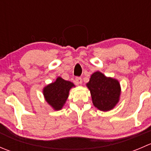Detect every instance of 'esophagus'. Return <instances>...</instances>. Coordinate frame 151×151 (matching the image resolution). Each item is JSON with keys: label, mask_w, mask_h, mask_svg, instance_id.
<instances>
[{"label": "esophagus", "mask_w": 151, "mask_h": 151, "mask_svg": "<svg viewBox=\"0 0 151 151\" xmlns=\"http://www.w3.org/2000/svg\"><path fill=\"white\" fill-rule=\"evenodd\" d=\"M75 81H76V83H77V85H81L82 84V78H81V77H77L75 78Z\"/></svg>", "instance_id": "esophagus-1"}]
</instances>
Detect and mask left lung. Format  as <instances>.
I'll list each match as a JSON object with an SVG mask.
<instances>
[{
  "label": "left lung",
  "instance_id": "1",
  "mask_svg": "<svg viewBox=\"0 0 151 151\" xmlns=\"http://www.w3.org/2000/svg\"><path fill=\"white\" fill-rule=\"evenodd\" d=\"M86 85L91 92L93 104L99 110H111L119 101L121 85L115 79L96 71Z\"/></svg>",
  "mask_w": 151,
  "mask_h": 151
}]
</instances>
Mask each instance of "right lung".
<instances>
[{"instance_id": "right-lung-1", "label": "right lung", "mask_w": 151, "mask_h": 151, "mask_svg": "<svg viewBox=\"0 0 151 151\" xmlns=\"http://www.w3.org/2000/svg\"><path fill=\"white\" fill-rule=\"evenodd\" d=\"M72 87H74L72 83L58 77L54 83L44 88V96L47 102L55 110H60L66 103L68 93Z\"/></svg>"}]
</instances>
